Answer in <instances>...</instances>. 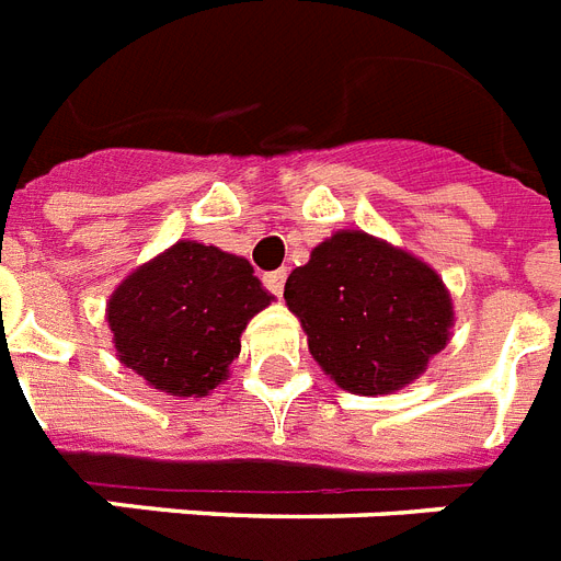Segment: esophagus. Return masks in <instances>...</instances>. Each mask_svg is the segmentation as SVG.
Masks as SVG:
<instances>
[{
  "label": "esophagus",
  "mask_w": 561,
  "mask_h": 561,
  "mask_svg": "<svg viewBox=\"0 0 561 561\" xmlns=\"http://www.w3.org/2000/svg\"><path fill=\"white\" fill-rule=\"evenodd\" d=\"M285 279H288V273L285 271H271L262 276L264 288L271 290L273 297H282V290H285Z\"/></svg>",
  "instance_id": "34e87169"
}]
</instances>
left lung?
I'll return each instance as SVG.
<instances>
[{
    "label": "left lung",
    "mask_w": 561,
    "mask_h": 561,
    "mask_svg": "<svg viewBox=\"0 0 561 561\" xmlns=\"http://www.w3.org/2000/svg\"><path fill=\"white\" fill-rule=\"evenodd\" d=\"M314 360L343 390L381 396L445 350L454 311L443 279L367 232H337L285 282Z\"/></svg>",
    "instance_id": "obj_1"
}]
</instances>
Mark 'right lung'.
<instances>
[{
  "mask_svg": "<svg viewBox=\"0 0 561 561\" xmlns=\"http://www.w3.org/2000/svg\"><path fill=\"white\" fill-rule=\"evenodd\" d=\"M271 294L247 259L178 241L110 297L118 360L171 396H206L241 352L247 320Z\"/></svg>",
  "mask_w": 561,
  "mask_h": 561,
  "instance_id": "1",
  "label": "right lung"
}]
</instances>
